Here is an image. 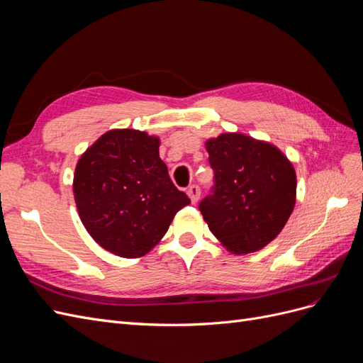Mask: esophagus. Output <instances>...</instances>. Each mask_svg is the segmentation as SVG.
Masks as SVG:
<instances>
[{
  "label": "esophagus",
  "mask_w": 363,
  "mask_h": 363,
  "mask_svg": "<svg viewBox=\"0 0 363 363\" xmlns=\"http://www.w3.org/2000/svg\"><path fill=\"white\" fill-rule=\"evenodd\" d=\"M200 194H201V191H200V188L196 184H192L191 188L188 189V195H189V199H191V201H192V204H195L196 201L200 200Z\"/></svg>",
  "instance_id": "esophagus-1"
}]
</instances>
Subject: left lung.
<instances>
[{
	"instance_id": "8db88e82",
	"label": "left lung",
	"mask_w": 363,
	"mask_h": 363,
	"mask_svg": "<svg viewBox=\"0 0 363 363\" xmlns=\"http://www.w3.org/2000/svg\"><path fill=\"white\" fill-rule=\"evenodd\" d=\"M215 171L213 194L200 212L224 248L248 255L267 247L286 225L296 199L291 160L276 147L242 133L206 140Z\"/></svg>"
}]
</instances>
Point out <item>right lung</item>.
I'll list each match as a JSON object with an SVG mask.
<instances>
[{
	"instance_id": "add662e5",
	"label": "right lung",
	"mask_w": 363,
	"mask_h": 363,
	"mask_svg": "<svg viewBox=\"0 0 363 363\" xmlns=\"http://www.w3.org/2000/svg\"><path fill=\"white\" fill-rule=\"evenodd\" d=\"M160 139L113 128L77 162L74 199L87 233L119 257H140L168 232L191 200L175 188L159 156Z\"/></svg>"
}]
</instances>
